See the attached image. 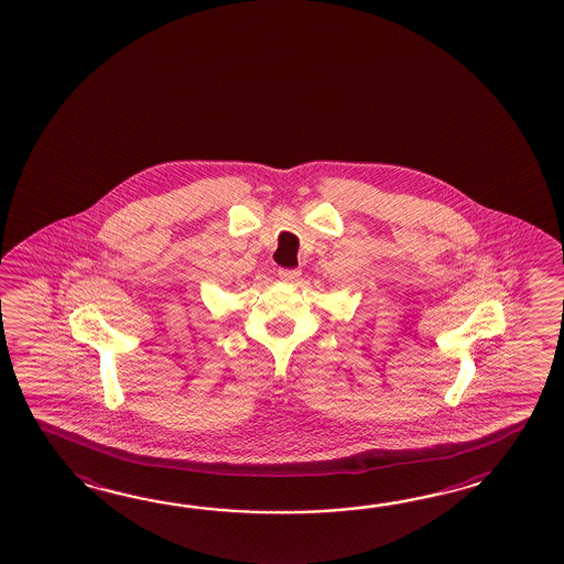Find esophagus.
<instances>
[{"label": "esophagus", "mask_w": 564, "mask_h": 564, "mask_svg": "<svg viewBox=\"0 0 564 564\" xmlns=\"http://www.w3.org/2000/svg\"><path fill=\"white\" fill-rule=\"evenodd\" d=\"M300 270H290V268H280L278 270V276H280V280H284V282H296L299 280Z\"/></svg>", "instance_id": "34e87169"}]
</instances>
